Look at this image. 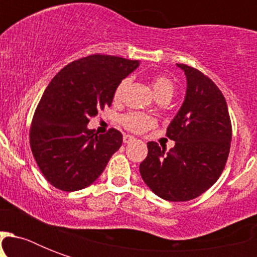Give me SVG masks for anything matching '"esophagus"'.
I'll return each mask as SVG.
<instances>
[{
  "label": "esophagus",
  "instance_id": "34e87169",
  "mask_svg": "<svg viewBox=\"0 0 257 257\" xmlns=\"http://www.w3.org/2000/svg\"><path fill=\"white\" fill-rule=\"evenodd\" d=\"M124 143L125 144H129V143H132V141H135V137L131 136V135H124Z\"/></svg>",
  "mask_w": 257,
  "mask_h": 257
}]
</instances>
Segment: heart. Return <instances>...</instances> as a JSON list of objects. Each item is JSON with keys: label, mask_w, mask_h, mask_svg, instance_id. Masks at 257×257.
<instances>
[{"label": "heart", "mask_w": 257, "mask_h": 257, "mask_svg": "<svg viewBox=\"0 0 257 257\" xmlns=\"http://www.w3.org/2000/svg\"><path fill=\"white\" fill-rule=\"evenodd\" d=\"M128 78H124L117 84L114 93H113L114 100L118 101L122 98L125 89L128 86ZM152 88L157 98H168V100L173 94V90H175L173 81L168 76H164V74H157L152 78ZM121 124L131 132L143 133L145 131H148V129L153 128L156 125V120L152 116L145 114V113L129 112L125 113L124 116L121 117Z\"/></svg>", "instance_id": "obj_1"}]
</instances>
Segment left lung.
I'll use <instances>...</instances> for the list:
<instances>
[{"label":"left lung","mask_w":257,"mask_h":257,"mask_svg":"<svg viewBox=\"0 0 257 257\" xmlns=\"http://www.w3.org/2000/svg\"><path fill=\"white\" fill-rule=\"evenodd\" d=\"M187 94L167 129L176 141L167 152L148 143V156L140 164L145 184L168 201H188L209 189L227 164L232 125L227 101L211 78L185 64Z\"/></svg>","instance_id":"left-lung-1"}]
</instances>
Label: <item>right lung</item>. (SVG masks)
I'll list each match as a JSON object with an SVG mask.
<instances>
[{
	"label": "right lung",
	"mask_w": 257,
	"mask_h": 257,
	"mask_svg": "<svg viewBox=\"0 0 257 257\" xmlns=\"http://www.w3.org/2000/svg\"><path fill=\"white\" fill-rule=\"evenodd\" d=\"M137 66L136 60L92 54L64 66L49 82L34 112L29 140L38 168L53 187L84 189L120 149V131L97 135L86 125L112 105L117 84Z\"/></svg>",
	"instance_id": "1"
}]
</instances>
